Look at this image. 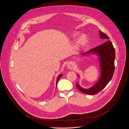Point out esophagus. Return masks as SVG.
<instances>
[{"label": "esophagus", "mask_w": 129, "mask_h": 129, "mask_svg": "<svg viewBox=\"0 0 129 129\" xmlns=\"http://www.w3.org/2000/svg\"><path fill=\"white\" fill-rule=\"evenodd\" d=\"M68 68L70 70H73L74 68V64L73 62H71L67 65Z\"/></svg>", "instance_id": "1"}]
</instances>
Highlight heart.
I'll return each mask as SVG.
<instances>
[{
	"mask_svg": "<svg viewBox=\"0 0 129 129\" xmlns=\"http://www.w3.org/2000/svg\"><path fill=\"white\" fill-rule=\"evenodd\" d=\"M79 33H75L73 35V37H75L78 36L79 35ZM87 43V38L85 36H81V37H79L77 41L76 45H77V48L79 49V48H81V47L84 46Z\"/></svg>",
	"mask_w": 129,
	"mask_h": 129,
	"instance_id": "1",
	"label": "heart"
}]
</instances>
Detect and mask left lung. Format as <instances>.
I'll use <instances>...</instances> for the list:
<instances>
[{
	"instance_id": "8db88e82",
	"label": "left lung",
	"mask_w": 129,
	"mask_h": 129,
	"mask_svg": "<svg viewBox=\"0 0 129 129\" xmlns=\"http://www.w3.org/2000/svg\"><path fill=\"white\" fill-rule=\"evenodd\" d=\"M99 32L100 39L106 40L109 39V38L105 33L101 31ZM91 54H96L98 56L101 71L100 78L97 82L89 88H83L77 83L76 84V86L80 91L84 93L94 95L102 90L110 82L113 77L115 70V50L112 42L108 41L82 54V55L86 56Z\"/></svg>"
}]
</instances>
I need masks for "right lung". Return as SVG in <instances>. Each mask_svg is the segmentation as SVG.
<instances>
[{"mask_svg":"<svg viewBox=\"0 0 129 129\" xmlns=\"http://www.w3.org/2000/svg\"><path fill=\"white\" fill-rule=\"evenodd\" d=\"M62 74H59V75H58V76H57V79H56V86H57V82H58V81L59 79H60V78L62 76Z\"/></svg>","mask_w":129,"mask_h":129,"instance_id":"right-lung-1","label":"right lung"}]
</instances>
